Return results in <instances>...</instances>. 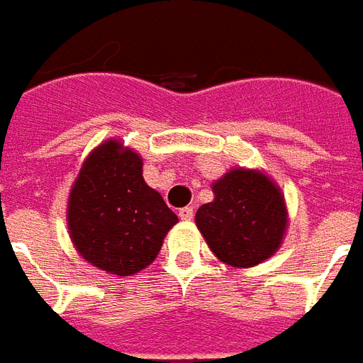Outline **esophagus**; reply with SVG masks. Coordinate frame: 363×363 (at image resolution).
<instances>
[{
  "label": "esophagus",
  "instance_id": "1",
  "mask_svg": "<svg viewBox=\"0 0 363 363\" xmlns=\"http://www.w3.org/2000/svg\"><path fill=\"white\" fill-rule=\"evenodd\" d=\"M193 207H184V208H179V218L182 220H191L193 218Z\"/></svg>",
  "mask_w": 363,
  "mask_h": 363
}]
</instances>
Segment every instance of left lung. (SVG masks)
<instances>
[{
    "mask_svg": "<svg viewBox=\"0 0 363 363\" xmlns=\"http://www.w3.org/2000/svg\"><path fill=\"white\" fill-rule=\"evenodd\" d=\"M214 201L195 214V224L222 263L253 267L279 251L288 226L280 187L259 170L234 168L213 184Z\"/></svg>",
    "mask_w": 363,
    "mask_h": 363,
    "instance_id": "8db88e82",
    "label": "left lung"
}]
</instances>
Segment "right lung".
Segmentation results:
<instances>
[{"label": "right lung", "instance_id": "add662e5", "mask_svg": "<svg viewBox=\"0 0 363 363\" xmlns=\"http://www.w3.org/2000/svg\"><path fill=\"white\" fill-rule=\"evenodd\" d=\"M178 216L145 184L143 160L120 141L98 145L71 187L67 228L91 265L129 277L149 267Z\"/></svg>", "mask_w": 363, "mask_h": 363}]
</instances>
